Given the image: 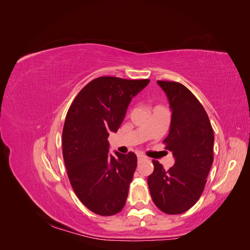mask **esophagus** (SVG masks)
Wrapping results in <instances>:
<instances>
[{"label":"esophagus","instance_id":"obj_1","mask_svg":"<svg viewBox=\"0 0 250 250\" xmlns=\"http://www.w3.org/2000/svg\"><path fill=\"white\" fill-rule=\"evenodd\" d=\"M144 160H147V157L145 155L143 154H138V161L141 162V161H144Z\"/></svg>","mask_w":250,"mask_h":250}]
</instances>
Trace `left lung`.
Masks as SVG:
<instances>
[{
    "mask_svg": "<svg viewBox=\"0 0 250 250\" xmlns=\"http://www.w3.org/2000/svg\"><path fill=\"white\" fill-rule=\"evenodd\" d=\"M167 95L172 111L170 131L164 140L175 164L166 171L152 161L148 176L155 206L169 215L183 214L197 202L214 161V131L207 111L190 89L178 82L157 81Z\"/></svg>",
    "mask_w": 250,
    "mask_h": 250,
    "instance_id": "obj_1",
    "label": "left lung"
}]
</instances>
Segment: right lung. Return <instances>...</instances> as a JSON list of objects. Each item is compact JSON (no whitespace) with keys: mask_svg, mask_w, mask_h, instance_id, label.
Returning a JSON list of instances; mask_svg holds the SVG:
<instances>
[{"mask_svg":"<svg viewBox=\"0 0 250 250\" xmlns=\"http://www.w3.org/2000/svg\"><path fill=\"white\" fill-rule=\"evenodd\" d=\"M149 82L96 78L80 90L66 113L62 155L67 176L79 200L97 215H116L126 203L137 155L109 154L107 139L122 124L132 98Z\"/></svg>","mask_w":250,"mask_h":250,"instance_id":"right-lung-1","label":"right lung"}]
</instances>
